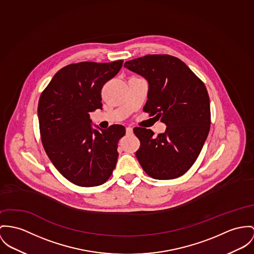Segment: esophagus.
Listing matches in <instances>:
<instances>
[{"instance_id": "obj_1", "label": "esophagus", "mask_w": 254, "mask_h": 254, "mask_svg": "<svg viewBox=\"0 0 254 254\" xmlns=\"http://www.w3.org/2000/svg\"><path fill=\"white\" fill-rule=\"evenodd\" d=\"M126 132H127V135H130V134H132V133H133V129H132V127H127L126 128Z\"/></svg>"}]
</instances>
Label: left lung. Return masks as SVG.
Wrapping results in <instances>:
<instances>
[{
  "instance_id": "obj_1",
  "label": "left lung",
  "mask_w": 254,
  "mask_h": 254,
  "mask_svg": "<svg viewBox=\"0 0 254 254\" xmlns=\"http://www.w3.org/2000/svg\"><path fill=\"white\" fill-rule=\"evenodd\" d=\"M125 67L149 82L148 100L143 108L167 127L154 131L134 127L140 140L135 155L143 170L156 180L184 175L195 162L211 125L210 98L206 86L180 59L147 55L125 63Z\"/></svg>"
}]
</instances>
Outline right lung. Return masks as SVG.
Wrapping results in <instances>:
<instances>
[{
  "mask_svg": "<svg viewBox=\"0 0 254 254\" xmlns=\"http://www.w3.org/2000/svg\"><path fill=\"white\" fill-rule=\"evenodd\" d=\"M123 63L70 64L59 70L40 95L38 115L45 153L59 172L79 187L102 185L116 166L125 127L93 129L89 113L101 109V89Z\"/></svg>",
  "mask_w": 254,
  "mask_h": 254,
  "instance_id": "obj_1",
  "label": "right lung"
}]
</instances>
